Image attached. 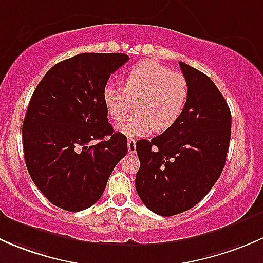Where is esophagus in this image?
<instances>
[{
  "label": "esophagus",
  "instance_id": "1",
  "mask_svg": "<svg viewBox=\"0 0 263 263\" xmlns=\"http://www.w3.org/2000/svg\"><path fill=\"white\" fill-rule=\"evenodd\" d=\"M127 147H128L129 154H135V151H136V141H135V139H128V141H127Z\"/></svg>",
  "mask_w": 263,
  "mask_h": 263
}]
</instances>
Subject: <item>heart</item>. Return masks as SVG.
I'll use <instances>...</instances> for the list:
<instances>
[{
	"instance_id": "b5f03b06",
	"label": "heart",
	"mask_w": 263,
	"mask_h": 263,
	"mask_svg": "<svg viewBox=\"0 0 263 263\" xmlns=\"http://www.w3.org/2000/svg\"><path fill=\"white\" fill-rule=\"evenodd\" d=\"M123 87L107 84L102 99L108 115L122 121L136 103L137 115L117 126L128 137H142L165 131L179 121L190 98V85L181 72L171 71L155 61H142L122 76Z\"/></svg>"
}]
</instances>
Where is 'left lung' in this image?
<instances>
[{"mask_svg": "<svg viewBox=\"0 0 263 263\" xmlns=\"http://www.w3.org/2000/svg\"><path fill=\"white\" fill-rule=\"evenodd\" d=\"M179 67L190 85L184 113L151 141L136 142V191L160 216L184 213L208 195L224 169L232 135L230 109L213 80L184 62Z\"/></svg>", "mask_w": 263, "mask_h": 263, "instance_id": "8db88e82", "label": "left lung"}]
</instances>
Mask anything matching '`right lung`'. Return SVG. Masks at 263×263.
<instances>
[{"instance_id":"1","label":"right lung","mask_w":263,"mask_h":263,"mask_svg":"<svg viewBox=\"0 0 263 263\" xmlns=\"http://www.w3.org/2000/svg\"><path fill=\"white\" fill-rule=\"evenodd\" d=\"M124 53H81L61 61L34 90L23 124L26 168L57 208L78 213L94 205L127 154V137L113 131L102 99Z\"/></svg>"}]
</instances>
